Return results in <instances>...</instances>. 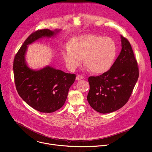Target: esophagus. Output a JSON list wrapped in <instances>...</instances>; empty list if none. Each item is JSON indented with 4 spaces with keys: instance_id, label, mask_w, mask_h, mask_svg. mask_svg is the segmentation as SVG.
Listing matches in <instances>:
<instances>
[{
    "instance_id": "obj_1",
    "label": "esophagus",
    "mask_w": 152,
    "mask_h": 152,
    "mask_svg": "<svg viewBox=\"0 0 152 152\" xmlns=\"http://www.w3.org/2000/svg\"><path fill=\"white\" fill-rule=\"evenodd\" d=\"M83 79V76H82V75H77L76 76V79L77 80H80V79Z\"/></svg>"
}]
</instances>
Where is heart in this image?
Wrapping results in <instances>:
<instances>
[{
	"instance_id": "obj_1",
	"label": "heart",
	"mask_w": 152,
	"mask_h": 152,
	"mask_svg": "<svg viewBox=\"0 0 152 152\" xmlns=\"http://www.w3.org/2000/svg\"><path fill=\"white\" fill-rule=\"evenodd\" d=\"M116 55V46L109 37L87 34L72 40L62 51L66 67L74 71L84 58L85 65L94 73L107 72L112 66Z\"/></svg>"
}]
</instances>
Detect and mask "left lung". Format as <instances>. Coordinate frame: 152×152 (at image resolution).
I'll use <instances>...</instances> for the list:
<instances>
[{
    "label": "left lung",
    "instance_id": "obj_1",
    "mask_svg": "<svg viewBox=\"0 0 152 152\" xmlns=\"http://www.w3.org/2000/svg\"><path fill=\"white\" fill-rule=\"evenodd\" d=\"M122 49L113 65L98 76L88 77L87 101L101 113H112L129 101L139 77L137 63L129 40L121 36Z\"/></svg>",
    "mask_w": 152,
    "mask_h": 152
}]
</instances>
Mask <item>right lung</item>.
<instances>
[{"label":"right lung","mask_w":152,"mask_h":152,"mask_svg":"<svg viewBox=\"0 0 152 152\" xmlns=\"http://www.w3.org/2000/svg\"><path fill=\"white\" fill-rule=\"evenodd\" d=\"M60 31L44 29L33 33L14 59V77L18 93L27 104L40 112L52 113L64 105L76 75L66 73L49 65L33 70L27 65L25 54L28 45L41 38L54 37Z\"/></svg>","instance_id":"right-lung-1"}]
</instances>
